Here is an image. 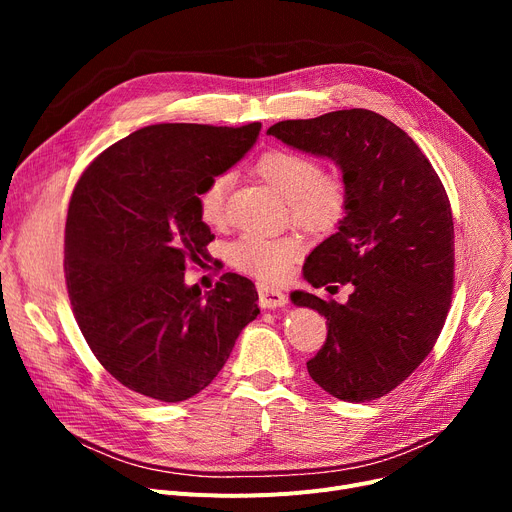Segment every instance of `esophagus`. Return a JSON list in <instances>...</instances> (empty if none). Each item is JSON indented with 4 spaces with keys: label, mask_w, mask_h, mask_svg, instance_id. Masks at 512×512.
Here are the masks:
<instances>
[{
    "label": "esophagus",
    "mask_w": 512,
    "mask_h": 512,
    "mask_svg": "<svg viewBox=\"0 0 512 512\" xmlns=\"http://www.w3.org/2000/svg\"><path fill=\"white\" fill-rule=\"evenodd\" d=\"M257 292H259V305L263 309H276V307H284L288 303V297L278 288L261 284V286H257Z\"/></svg>",
    "instance_id": "1"
}]
</instances>
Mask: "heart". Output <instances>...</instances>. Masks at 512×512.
Here are the masks:
<instances>
[{
	"mask_svg": "<svg viewBox=\"0 0 512 512\" xmlns=\"http://www.w3.org/2000/svg\"><path fill=\"white\" fill-rule=\"evenodd\" d=\"M255 174L286 199L292 224L307 232H334L351 207V188L346 178L340 172H321L317 159L311 155L272 149L257 159ZM230 184L232 174L222 172L211 176L199 188L197 209L201 222L207 226H220L224 222ZM226 253L238 272L263 282H280L301 257V245L292 236L267 238L245 234L232 240Z\"/></svg>",
	"mask_w": 512,
	"mask_h": 512,
	"instance_id": "b5f03b06",
	"label": "heart"
}]
</instances>
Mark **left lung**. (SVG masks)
<instances>
[{"mask_svg": "<svg viewBox=\"0 0 512 512\" xmlns=\"http://www.w3.org/2000/svg\"><path fill=\"white\" fill-rule=\"evenodd\" d=\"M267 134L336 161L351 188L344 222L311 251L303 276L315 288L353 284V294L344 305L290 294L328 319L307 371L340 400L380 398L432 353L450 309L454 224L444 184L405 130L359 107L284 120Z\"/></svg>", "mask_w": 512, "mask_h": 512, "instance_id": "8db88e82", "label": "left lung"}]
</instances>
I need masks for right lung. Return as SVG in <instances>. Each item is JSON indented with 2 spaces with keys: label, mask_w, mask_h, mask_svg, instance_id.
Here are the masks:
<instances>
[{
  "label": "right lung",
  "mask_w": 512,
  "mask_h": 512,
  "mask_svg": "<svg viewBox=\"0 0 512 512\" xmlns=\"http://www.w3.org/2000/svg\"><path fill=\"white\" fill-rule=\"evenodd\" d=\"M259 122L153 124L99 153L68 205L64 274L76 324L128 390L180 402L211 384L259 313L249 278L186 286L213 234L197 193L257 141Z\"/></svg>",
  "instance_id": "right-lung-1"
}]
</instances>
